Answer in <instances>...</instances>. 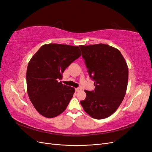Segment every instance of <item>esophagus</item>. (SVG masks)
I'll return each mask as SVG.
<instances>
[{"label": "esophagus", "instance_id": "esophagus-1", "mask_svg": "<svg viewBox=\"0 0 152 152\" xmlns=\"http://www.w3.org/2000/svg\"><path fill=\"white\" fill-rule=\"evenodd\" d=\"M82 90V89L80 88V87H77V88H76L75 89V91H77V92H79V91H80Z\"/></svg>", "mask_w": 152, "mask_h": 152}]
</instances>
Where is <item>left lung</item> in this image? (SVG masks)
<instances>
[{"mask_svg":"<svg viewBox=\"0 0 152 152\" xmlns=\"http://www.w3.org/2000/svg\"><path fill=\"white\" fill-rule=\"evenodd\" d=\"M79 47L95 86L93 91H85L86 98L80 104L91 117H108L117 110L126 95L129 76L127 63L119 50L107 44Z\"/></svg>","mask_w":152,"mask_h":152,"instance_id":"obj_1","label":"left lung"}]
</instances>
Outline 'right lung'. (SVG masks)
I'll use <instances>...</instances> for the list:
<instances>
[{
  "label": "right lung",
  "mask_w": 152,
  "mask_h": 152,
  "mask_svg": "<svg viewBox=\"0 0 152 152\" xmlns=\"http://www.w3.org/2000/svg\"><path fill=\"white\" fill-rule=\"evenodd\" d=\"M80 55L78 46L48 44L31 58L26 71L27 92L31 103L42 116L53 118L66 108L75 89L58 79H62L65 69Z\"/></svg>",
  "instance_id": "obj_1"
}]
</instances>
